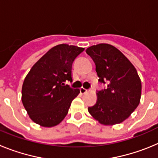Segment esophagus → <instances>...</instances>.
I'll list each match as a JSON object with an SVG mask.
<instances>
[{
    "mask_svg": "<svg viewBox=\"0 0 158 158\" xmlns=\"http://www.w3.org/2000/svg\"><path fill=\"white\" fill-rule=\"evenodd\" d=\"M87 91H88L87 89H85V88H81L80 89V92L81 94H85V93H87Z\"/></svg>",
    "mask_w": 158,
    "mask_h": 158,
    "instance_id": "obj_1",
    "label": "esophagus"
}]
</instances>
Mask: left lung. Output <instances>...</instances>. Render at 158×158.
<instances>
[{
	"instance_id": "8db88e82",
	"label": "left lung",
	"mask_w": 158,
	"mask_h": 158,
	"mask_svg": "<svg viewBox=\"0 0 158 158\" xmlns=\"http://www.w3.org/2000/svg\"><path fill=\"white\" fill-rule=\"evenodd\" d=\"M86 53L96 64L98 81L107 85L97 91V101L88 110L104 125L123 122L139 104L142 83L136 69L125 55L113 46L100 43Z\"/></svg>"
}]
</instances>
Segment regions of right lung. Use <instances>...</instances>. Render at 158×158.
I'll return each mask as SVG.
<instances>
[{"instance_id":"1","label":"right lung","mask_w":158,"mask_h":158,"mask_svg":"<svg viewBox=\"0 0 158 158\" xmlns=\"http://www.w3.org/2000/svg\"><path fill=\"white\" fill-rule=\"evenodd\" d=\"M84 50L76 46L57 45L29 71L22 87V103L35 123L51 127L59 124L67 115L80 90L65 83L73 81V62Z\"/></svg>"}]
</instances>
